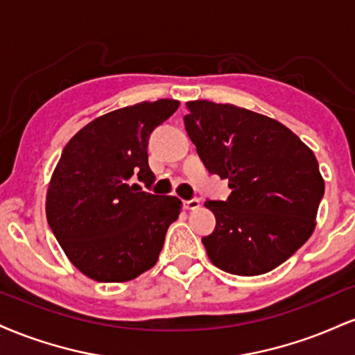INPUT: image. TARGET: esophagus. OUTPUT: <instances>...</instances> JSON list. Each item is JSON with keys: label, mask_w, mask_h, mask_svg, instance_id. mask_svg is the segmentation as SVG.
<instances>
[{"label": "esophagus", "mask_w": 355, "mask_h": 355, "mask_svg": "<svg viewBox=\"0 0 355 355\" xmlns=\"http://www.w3.org/2000/svg\"><path fill=\"white\" fill-rule=\"evenodd\" d=\"M200 207L198 198H190V200H183V209L185 210H197Z\"/></svg>", "instance_id": "1"}]
</instances>
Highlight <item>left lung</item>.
<instances>
[{
	"label": "left lung",
	"mask_w": 355,
	"mask_h": 355,
	"mask_svg": "<svg viewBox=\"0 0 355 355\" xmlns=\"http://www.w3.org/2000/svg\"><path fill=\"white\" fill-rule=\"evenodd\" d=\"M185 130L227 200H207L215 229L202 239L214 266L235 275L274 270L311 237L324 197L315 155L272 118L235 105L189 101Z\"/></svg>",
	"instance_id": "left-lung-1"
}]
</instances>
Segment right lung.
I'll return each mask as SVG.
<instances>
[{
  "mask_svg": "<svg viewBox=\"0 0 355 355\" xmlns=\"http://www.w3.org/2000/svg\"><path fill=\"white\" fill-rule=\"evenodd\" d=\"M177 100L137 103L96 118L61 152L46 193L48 225L71 263L96 282H126L157 263L180 214L153 185L148 140Z\"/></svg>",
  "mask_w": 355,
  "mask_h": 355,
  "instance_id": "add662e5",
  "label": "right lung"
}]
</instances>
